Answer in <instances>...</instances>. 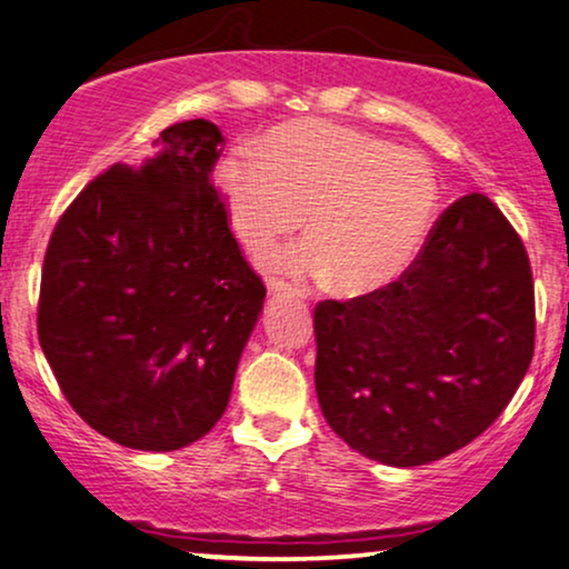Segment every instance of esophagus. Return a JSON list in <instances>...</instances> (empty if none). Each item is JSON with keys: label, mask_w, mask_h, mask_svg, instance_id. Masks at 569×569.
Instances as JSON below:
<instances>
[{"label": "esophagus", "mask_w": 569, "mask_h": 569, "mask_svg": "<svg viewBox=\"0 0 569 569\" xmlns=\"http://www.w3.org/2000/svg\"><path fill=\"white\" fill-rule=\"evenodd\" d=\"M268 289L272 293H301V289L297 283H289L286 278H270L268 280Z\"/></svg>", "instance_id": "34e87169"}]
</instances>
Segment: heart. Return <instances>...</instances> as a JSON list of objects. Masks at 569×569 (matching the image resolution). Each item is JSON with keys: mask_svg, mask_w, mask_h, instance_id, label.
I'll return each instance as SVG.
<instances>
[{"mask_svg": "<svg viewBox=\"0 0 569 569\" xmlns=\"http://www.w3.org/2000/svg\"><path fill=\"white\" fill-rule=\"evenodd\" d=\"M251 157L220 164L228 220L251 254H268L297 231L280 257L299 276H328L343 293L391 283L415 260L438 212V181L426 157L328 120L272 128Z\"/></svg>", "mask_w": 569, "mask_h": 569, "instance_id": "b5f03b06", "label": "heart"}]
</instances>
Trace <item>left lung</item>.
Listing matches in <instances>:
<instances>
[{"label": "left lung", "mask_w": 569, "mask_h": 569, "mask_svg": "<svg viewBox=\"0 0 569 569\" xmlns=\"http://www.w3.org/2000/svg\"><path fill=\"white\" fill-rule=\"evenodd\" d=\"M320 409L359 455L441 459L512 401L536 347L528 251L499 207L467 193L397 280L315 307Z\"/></svg>", "instance_id": "1"}]
</instances>
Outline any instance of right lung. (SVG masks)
Masks as SVG:
<instances>
[{
  "mask_svg": "<svg viewBox=\"0 0 569 569\" xmlns=\"http://www.w3.org/2000/svg\"><path fill=\"white\" fill-rule=\"evenodd\" d=\"M220 128H164L139 164L99 172L57 220L39 343L70 407L110 441L172 451L231 399L264 283L212 181Z\"/></svg>",
  "mask_w": 569,
  "mask_h": 569,
  "instance_id": "obj_1",
  "label": "right lung"
}]
</instances>
